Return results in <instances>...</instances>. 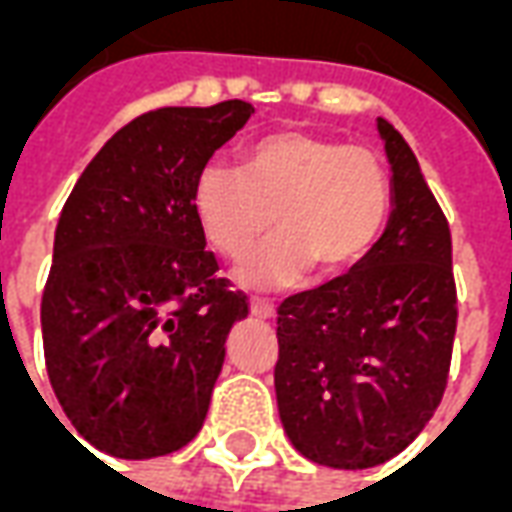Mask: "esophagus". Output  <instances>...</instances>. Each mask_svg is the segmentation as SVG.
<instances>
[{"mask_svg": "<svg viewBox=\"0 0 512 512\" xmlns=\"http://www.w3.org/2000/svg\"><path fill=\"white\" fill-rule=\"evenodd\" d=\"M249 310H252V315H255L257 321H271V318L277 315L274 304H268V301H260V299H252Z\"/></svg>", "mask_w": 512, "mask_h": 512, "instance_id": "34e87169", "label": "esophagus"}]
</instances>
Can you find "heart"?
<instances>
[{"label": "heart", "mask_w": 512, "mask_h": 512, "mask_svg": "<svg viewBox=\"0 0 512 512\" xmlns=\"http://www.w3.org/2000/svg\"><path fill=\"white\" fill-rule=\"evenodd\" d=\"M392 205L384 161L362 145L279 131L257 139L241 169L208 164L194 180V213L208 244L241 260L277 222L282 233L241 271L249 288H282L310 266L345 271L378 244Z\"/></svg>", "instance_id": "1"}]
</instances>
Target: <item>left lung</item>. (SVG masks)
<instances>
[{"mask_svg":"<svg viewBox=\"0 0 512 512\" xmlns=\"http://www.w3.org/2000/svg\"><path fill=\"white\" fill-rule=\"evenodd\" d=\"M392 169L384 235L343 277L279 304L274 389L290 444L329 469H370L439 408L458 321L452 241L417 156L378 117Z\"/></svg>","mask_w":512,"mask_h":512,"instance_id":"8db88e82","label":"left lung"}]
</instances>
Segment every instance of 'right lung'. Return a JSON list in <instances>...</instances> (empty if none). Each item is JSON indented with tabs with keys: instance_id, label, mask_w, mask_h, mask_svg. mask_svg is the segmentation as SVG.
I'll return each mask as SVG.
<instances>
[{
	"instance_id": "1",
	"label": "right lung",
	"mask_w": 512,
	"mask_h": 512,
	"mask_svg": "<svg viewBox=\"0 0 512 512\" xmlns=\"http://www.w3.org/2000/svg\"><path fill=\"white\" fill-rule=\"evenodd\" d=\"M255 106H167L87 164L54 233L40 304L65 417L95 450L147 461L200 433L224 343L249 315L205 249L194 180Z\"/></svg>"
}]
</instances>
